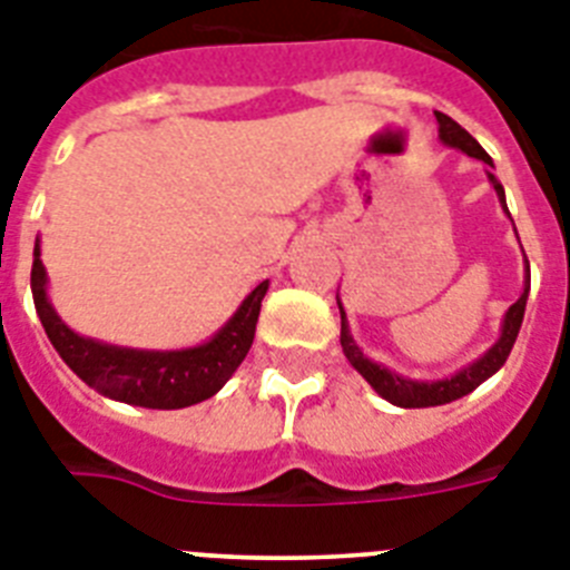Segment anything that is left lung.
Here are the masks:
<instances>
[{
    "label": "left lung",
    "mask_w": 570,
    "mask_h": 570,
    "mask_svg": "<svg viewBox=\"0 0 570 570\" xmlns=\"http://www.w3.org/2000/svg\"><path fill=\"white\" fill-rule=\"evenodd\" d=\"M435 120H439V140H442L444 146L459 148V151H464L468 157H476V160L488 163V166L493 168V160L488 157V151H484V148L479 146V142L473 140V137H470L456 120H450L448 114H442V111H435ZM488 180H491L493 189H497V197H499V203H502L504 215L511 217V212H508V203H504L502 183H499L491 171H488ZM524 264H528V261H524ZM528 292H531V269H524L522 295H519L517 304H513L511 309L504 313L502 330H499V338L493 341L491 350L479 355L476 361H470L468 367H462L459 373L448 375V379L415 381V379H407V375H399L395 370L384 367V364H379V361L367 358V355L361 353V346L355 344L353 335H350L346 313H344V306H341V298H338L341 346H344L346 361H350V364H353L361 375H364V381H367L370 387H373L381 399H387V402L395 404V407H439V404H450V402H456V399H462V395L473 393V390H476L482 381L491 379V375L502 367L504 361H508L513 344H517L519 326H522L524 304H528Z\"/></svg>",
    "instance_id": "obj_1"
}]
</instances>
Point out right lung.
Returning <instances> with one entry per match:
<instances>
[{"instance_id": "add662e5", "label": "right lung", "mask_w": 570, "mask_h": 570, "mask_svg": "<svg viewBox=\"0 0 570 570\" xmlns=\"http://www.w3.org/2000/svg\"><path fill=\"white\" fill-rule=\"evenodd\" d=\"M266 289H269V281L257 284L246 295L244 304L237 306L235 315L209 341L197 346H186V350L117 346L73 333L71 326L59 318L48 298V272L39 257V237L33 244V306L53 350L88 387L108 395L114 402L135 404V407L180 410L212 399L249 353Z\"/></svg>"}]
</instances>
